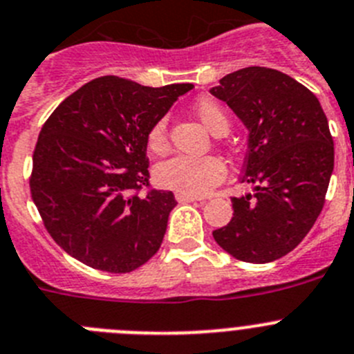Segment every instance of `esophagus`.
<instances>
[{"instance_id": "obj_1", "label": "esophagus", "mask_w": 354, "mask_h": 354, "mask_svg": "<svg viewBox=\"0 0 354 354\" xmlns=\"http://www.w3.org/2000/svg\"><path fill=\"white\" fill-rule=\"evenodd\" d=\"M176 199L178 203H194V201H204V197L190 196V194H178Z\"/></svg>"}]
</instances>
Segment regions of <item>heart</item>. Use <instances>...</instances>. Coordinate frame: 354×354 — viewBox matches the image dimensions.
<instances>
[{
  "label": "heart",
  "mask_w": 354,
  "mask_h": 354,
  "mask_svg": "<svg viewBox=\"0 0 354 354\" xmlns=\"http://www.w3.org/2000/svg\"><path fill=\"white\" fill-rule=\"evenodd\" d=\"M197 118L204 127L216 134L229 129V118L220 104L209 99H201L194 106ZM148 147L151 151H164L167 148L166 120H158L148 132ZM225 166L216 157H178L167 158L155 167V178L162 187L173 188L176 192L203 196L216 187L225 178Z\"/></svg>",
  "instance_id": "b5f03b06"
}]
</instances>
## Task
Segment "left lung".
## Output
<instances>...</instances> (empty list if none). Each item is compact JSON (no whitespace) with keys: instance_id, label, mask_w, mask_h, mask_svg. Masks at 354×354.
<instances>
[{"instance_id":"left-lung-1","label":"left lung","mask_w":354,"mask_h":354,"mask_svg":"<svg viewBox=\"0 0 354 354\" xmlns=\"http://www.w3.org/2000/svg\"><path fill=\"white\" fill-rule=\"evenodd\" d=\"M248 129L243 181L234 216L213 232L234 259L267 263L290 253L315 225L333 171V140L318 97L285 73L252 66L209 88Z\"/></svg>"}]
</instances>
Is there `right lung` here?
<instances>
[{"label":"right lung","instance_id":"add662e5","mask_svg":"<svg viewBox=\"0 0 354 354\" xmlns=\"http://www.w3.org/2000/svg\"><path fill=\"white\" fill-rule=\"evenodd\" d=\"M192 84L145 87L101 77L64 99L39 131L31 196L55 243L106 272H131L160 248L176 206L148 187V132Z\"/></svg>","mask_w":354,"mask_h":354}]
</instances>
